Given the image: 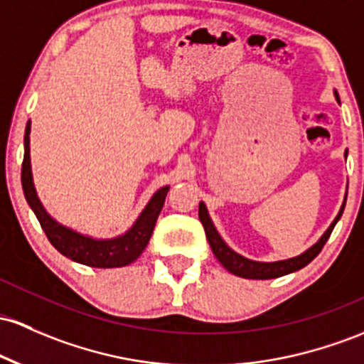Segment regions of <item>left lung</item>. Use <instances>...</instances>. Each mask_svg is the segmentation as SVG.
Instances as JSON below:
<instances>
[{"label":"left lung","instance_id":"1","mask_svg":"<svg viewBox=\"0 0 364 364\" xmlns=\"http://www.w3.org/2000/svg\"><path fill=\"white\" fill-rule=\"evenodd\" d=\"M333 95H335V98H337V102L341 103L337 91H335ZM344 155L347 157V150ZM344 207H346V200H344V203H342L337 218L331 221L328 230H326L325 233L321 235V238H319V240L314 243L313 247H309L306 252H302L301 255H295V257L283 259V261H273V262L252 261V259H247L238 252H235V250L231 249V247L228 245L225 240H223L221 235L218 233L213 219H210V215H209V210H207L205 203L203 202H200V205H198V218H200L203 230H205V237H207V240H209V245H210V249H213L214 255L218 257V261L221 262V264L225 266L228 271H230V273L237 274V277H240V278H249V279H271V278L285 277V274L294 273V271L302 269V267L309 264V262L313 261V259L316 257L319 252H321L323 245H325L326 240L330 238L331 231H333L335 225H337L342 213H344Z\"/></svg>","mask_w":364,"mask_h":364}]
</instances>
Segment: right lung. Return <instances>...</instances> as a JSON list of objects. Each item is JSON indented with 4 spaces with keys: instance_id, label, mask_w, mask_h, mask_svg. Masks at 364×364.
<instances>
[{
    "instance_id": "obj_1",
    "label": "right lung",
    "mask_w": 364,
    "mask_h": 364,
    "mask_svg": "<svg viewBox=\"0 0 364 364\" xmlns=\"http://www.w3.org/2000/svg\"><path fill=\"white\" fill-rule=\"evenodd\" d=\"M31 121L23 134V162H22V188L26 200L34 210L39 225L46 233L48 240L60 254L70 261L91 267H122L134 262L149 245L155 223L161 214L169 186H162L151 195L145 209L139 213L136 221L127 231L114 238H93L82 235L72 228L62 225L51 218L36 191L33 169H31Z\"/></svg>"
}]
</instances>
